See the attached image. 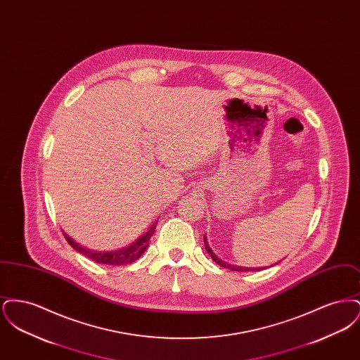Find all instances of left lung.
I'll list each match as a JSON object with an SVG mask.
<instances>
[{
  "instance_id": "1",
  "label": "left lung",
  "mask_w": 360,
  "mask_h": 360,
  "mask_svg": "<svg viewBox=\"0 0 360 360\" xmlns=\"http://www.w3.org/2000/svg\"><path fill=\"white\" fill-rule=\"evenodd\" d=\"M204 244H205V250L207 251V254L210 255V257L219 264V266H221L224 269H229V270H232V271H243V273H247V271H262V270H264L266 267H243V266H236V264H231V263H228V262H225L223 259H220V257H217L214 252H213V250L209 247V244H207V239H206V235L204 236ZM281 262V260H279ZM276 264V263H275ZM274 266V264H273ZM269 267V266H267Z\"/></svg>"
}]
</instances>
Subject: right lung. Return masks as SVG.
Listing matches in <instances>:
<instances>
[{"instance_id": "right-lung-1", "label": "right lung", "mask_w": 360, "mask_h": 360, "mask_svg": "<svg viewBox=\"0 0 360 360\" xmlns=\"http://www.w3.org/2000/svg\"><path fill=\"white\" fill-rule=\"evenodd\" d=\"M156 223L158 221H155L151 226H148V229L139 239L132 241L131 244L117 248V250H110V251H97V250L87 248L85 245L77 243L75 240L71 239L69 235H66L65 232L63 233L74 250H77L79 254L85 255L86 257L91 259L93 262L100 263V264H109V266H127L129 263H134L144 254V251L147 250V247L150 244L148 241L154 235Z\"/></svg>"}]
</instances>
